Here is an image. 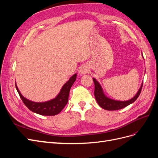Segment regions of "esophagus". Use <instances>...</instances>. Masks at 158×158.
Wrapping results in <instances>:
<instances>
[{
    "mask_svg": "<svg viewBox=\"0 0 158 158\" xmlns=\"http://www.w3.org/2000/svg\"><path fill=\"white\" fill-rule=\"evenodd\" d=\"M88 71H89V69L86 66L84 65V66H81V67L80 68L79 73L81 74H86Z\"/></svg>",
    "mask_w": 158,
    "mask_h": 158,
    "instance_id": "obj_1",
    "label": "esophagus"
}]
</instances>
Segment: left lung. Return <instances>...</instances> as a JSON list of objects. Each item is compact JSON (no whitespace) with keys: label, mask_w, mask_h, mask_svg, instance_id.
Here are the masks:
<instances>
[{"label":"left lung","mask_w":158,"mask_h":158,"mask_svg":"<svg viewBox=\"0 0 158 158\" xmlns=\"http://www.w3.org/2000/svg\"><path fill=\"white\" fill-rule=\"evenodd\" d=\"M93 80L95 85L94 95L95 99H96V101L100 107L106 110H109V111H114V110L121 109L129 106V105L132 103L133 102H135L138 98V96H139L143 85L142 82L139 90L138 91V92L135 96L131 99L127 100V101H117V100H114L107 98L104 94L103 89L99 83L95 78H93Z\"/></svg>","instance_id":"left-lung-1"}]
</instances>
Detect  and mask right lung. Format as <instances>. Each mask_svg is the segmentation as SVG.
Listing matches in <instances>:
<instances>
[{"mask_svg": "<svg viewBox=\"0 0 158 158\" xmlns=\"http://www.w3.org/2000/svg\"><path fill=\"white\" fill-rule=\"evenodd\" d=\"M76 74H74L62 87L59 94L56 97L50 101L45 102H34L25 98L19 91L16 84V88L25 106L33 113L41 115L53 116L59 114L69 102L70 89L76 79Z\"/></svg>", "mask_w": 158, "mask_h": 158, "instance_id": "add662e5", "label": "right lung"}]
</instances>
